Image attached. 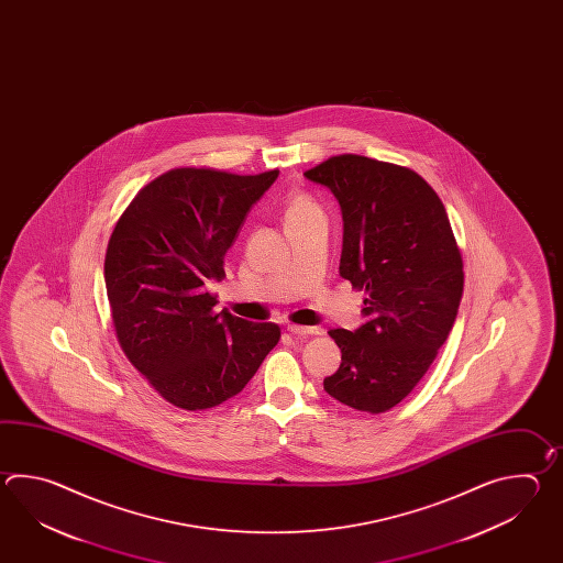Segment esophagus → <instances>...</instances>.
Returning a JSON list of instances; mask_svg holds the SVG:
<instances>
[{
	"label": "esophagus",
	"mask_w": 563,
	"mask_h": 563,
	"mask_svg": "<svg viewBox=\"0 0 563 563\" xmlns=\"http://www.w3.org/2000/svg\"><path fill=\"white\" fill-rule=\"evenodd\" d=\"M287 332L294 335H301V338H306V335H318L320 334V330L318 328H306V325H287Z\"/></svg>",
	"instance_id": "esophagus-1"
}]
</instances>
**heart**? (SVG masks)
Masks as SVG:
<instances>
[{"label": "heart", "instance_id": "1", "mask_svg": "<svg viewBox=\"0 0 563 563\" xmlns=\"http://www.w3.org/2000/svg\"><path fill=\"white\" fill-rule=\"evenodd\" d=\"M313 213H320L318 205L313 203L308 195L298 192V195L289 197L286 211H284V219H286V225H289V223H296L299 219L313 216Z\"/></svg>", "mask_w": 563, "mask_h": 563}]
</instances>
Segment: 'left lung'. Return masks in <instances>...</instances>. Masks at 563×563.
Masks as SVG:
<instances>
[{
    "label": "left lung",
    "instance_id": "left-lung-1",
    "mask_svg": "<svg viewBox=\"0 0 563 563\" xmlns=\"http://www.w3.org/2000/svg\"><path fill=\"white\" fill-rule=\"evenodd\" d=\"M334 192L344 243L340 276L364 289L356 332L330 330L342 364L323 390L380 415L431 368L463 298V257L443 201L419 173L362 155L330 156L303 173Z\"/></svg>",
    "mask_w": 563,
    "mask_h": 563
}]
</instances>
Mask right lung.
Wrapping results in <instances>:
<instances>
[{
    "mask_svg": "<svg viewBox=\"0 0 563 563\" xmlns=\"http://www.w3.org/2000/svg\"><path fill=\"white\" fill-rule=\"evenodd\" d=\"M279 170L170 168L144 185L108 240L104 282L120 347L173 407L205 410L240 395L274 350L277 323L216 311L209 284Z\"/></svg>",
    "mask_w": 563,
    "mask_h": 563,
    "instance_id": "add662e5",
    "label": "right lung"
}]
</instances>
